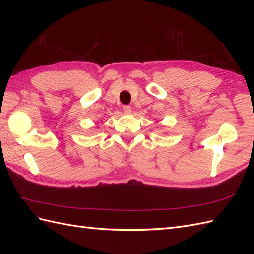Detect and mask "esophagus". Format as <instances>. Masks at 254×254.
Masks as SVG:
<instances>
[{
	"label": "esophagus",
	"instance_id": "esophagus-1",
	"mask_svg": "<svg viewBox=\"0 0 254 254\" xmlns=\"http://www.w3.org/2000/svg\"><path fill=\"white\" fill-rule=\"evenodd\" d=\"M123 111L124 113H127V115H130L132 111V108L130 106H123Z\"/></svg>",
	"mask_w": 254,
	"mask_h": 254
}]
</instances>
